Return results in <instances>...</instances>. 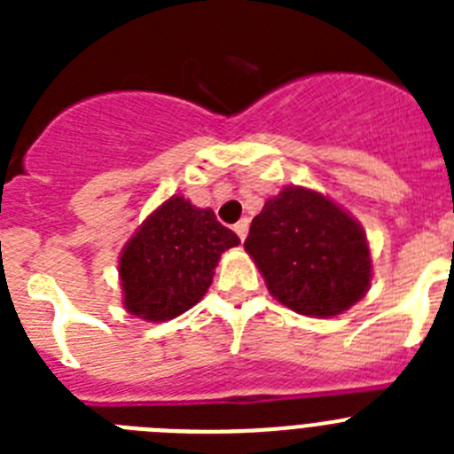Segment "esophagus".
<instances>
[{
	"instance_id": "esophagus-1",
	"label": "esophagus",
	"mask_w": 454,
	"mask_h": 454,
	"mask_svg": "<svg viewBox=\"0 0 454 454\" xmlns=\"http://www.w3.org/2000/svg\"><path fill=\"white\" fill-rule=\"evenodd\" d=\"M247 227H250V220H247V218H240L239 223L234 224V231H236V234H239V239H240V240H246V236H247Z\"/></svg>"
}]
</instances>
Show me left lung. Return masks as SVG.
Instances as JSON below:
<instances>
[{
    "label": "left lung",
    "mask_w": 454,
    "mask_h": 454,
    "mask_svg": "<svg viewBox=\"0 0 454 454\" xmlns=\"http://www.w3.org/2000/svg\"><path fill=\"white\" fill-rule=\"evenodd\" d=\"M246 250L268 291L302 316H336L366 293L371 252L362 227L332 200L284 188L254 215Z\"/></svg>",
    "instance_id": "obj_1"
}]
</instances>
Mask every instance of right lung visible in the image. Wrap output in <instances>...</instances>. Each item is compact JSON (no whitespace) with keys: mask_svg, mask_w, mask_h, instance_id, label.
Wrapping results in <instances>:
<instances>
[{"mask_svg":"<svg viewBox=\"0 0 454 454\" xmlns=\"http://www.w3.org/2000/svg\"><path fill=\"white\" fill-rule=\"evenodd\" d=\"M239 243L211 208L170 198L120 256L124 307L145 320L184 314L211 286L220 254Z\"/></svg>","mask_w":454,"mask_h":454,"instance_id":"1","label":"right lung"}]
</instances>
